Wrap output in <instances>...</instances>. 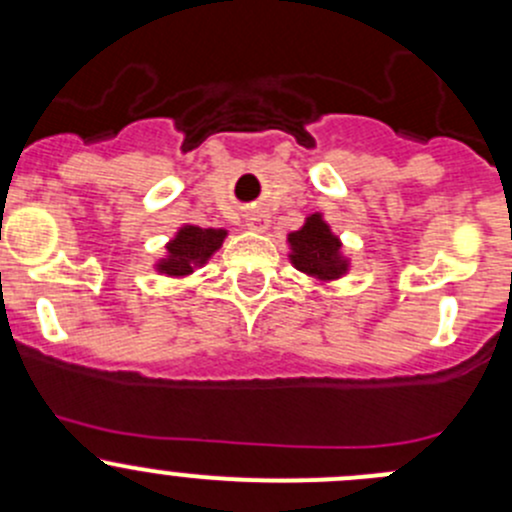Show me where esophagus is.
<instances>
[{"label": "esophagus", "mask_w": 512, "mask_h": 512, "mask_svg": "<svg viewBox=\"0 0 512 512\" xmlns=\"http://www.w3.org/2000/svg\"><path fill=\"white\" fill-rule=\"evenodd\" d=\"M250 227H255V230H262V227H265V223H260V220L252 218V220H250Z\"/></svg>", "instance_id": "esophagus-1"}]
</instances>
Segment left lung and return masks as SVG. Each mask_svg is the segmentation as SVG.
Returning a JSON list of instances; mask_svg holds the SVG:
<instances>
[{
  "mask_svg": "<svg viewBox=\"0 0 512 512\" xmlns=\"http://www.w3.org/2000/svg\"><path fill=\"white\" fill-rule=\"evenodd\" d=\"M289 247H292V265L299 272L317 280H337L347 272V260L342 257V242L329 230L322 215H309L307 223L297 232H289Z\"/></svg>",
  "mask_w": 512,
  "mask_h": 512,
  "instance_id": "1",
  "label": "left lung"
}]
</instances>
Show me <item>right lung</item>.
Segmentation results:
<instances>
[{
	"label": "right lung",
	"instance_id": "right-lung-1",
	"mask_svg": "<svg viewBox=\"0 0 512 512\" xmlns=\"http://www.w3.org/2000/svg\"><path fill=\"white\" fill-rule=\"evenodd\" d=\"M227 232L213 230V227H180L178 235L168 242V257L158 262V272L170 277H183L193 272V267H200L208 262V257L215 250H220Z\"/></svg>",
	"mask_w": 512,
	"mask_h": 512
}]
</instances>
